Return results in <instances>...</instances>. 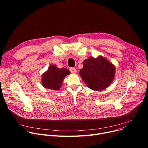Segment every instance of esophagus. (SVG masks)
Instances as JSON below:
<instances>
[{
    "label": "esophagus",
    "mask_w": 148,
    "mask_h": 148,
    "mask_svg": "<svg viewBox=\"0 0 148 148\" xmlns=\"http://www.w3.org/2000/svg\"><path fill=\"white\" fill-rule=\"evenodd\" d=\"M69 70H70V71H71V73H72L75 74L77 73V69L74 68H71Z\"/></svg>",
    "instance_id": "obj_1"
}]
</instances>
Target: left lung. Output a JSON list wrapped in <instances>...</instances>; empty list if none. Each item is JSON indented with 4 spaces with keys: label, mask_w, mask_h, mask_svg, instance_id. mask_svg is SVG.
I'll return each mask as SVG.
<instances>
[{
    "label": "left lung",
    "mask_w": 148,
    "mask_h": 148,
    "mask_svg": "<svg viewBox=\"0 0 148 148\" xmlns=\"http://www.w3.org/2000/svg\"><path fill=\"white\" fill-rule=\"evenodd\" d=\"M80 75L87 86L94 90H102L110 86L115 75L116 68L106 58L99 56L90 57L83 61Z\"/></svg>",
    "instance_id": "8db88e82"
}]
</instances>
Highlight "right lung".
I'll list each match as a JSON object with an SVG mask.
<instances>
[{
	"instance_id": "1",
	"label": "right lung",
	"mask_w": 148,
	"mask_h": 148,
	"mask_svg": "<svg viewBox=\"0 0 148 148\" xmlns=\"http://www.w3.org/2000/svg\"><path fill=\"white\" fill-rule=\"evenodd\" d=\"M70 72L66 68H58L56 65H51L48 70L42 76L41 84L46 89L59 90L65 77Z\"/></svg>"
}]
</instances>
